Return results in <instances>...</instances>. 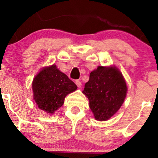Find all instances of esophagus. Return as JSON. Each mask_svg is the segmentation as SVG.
I'll use <instances>...</instances> for the list:
<instances>
[{"label": "esophagus", "instance_id": "obj_1", "mask_svg": "<svg viewBox=\"0 0 158 158\" xmlns=\"http://www.w3.org/2000/svg\"><path fill=\"white\" fill-rule=\"evenodd\" d=\"M76 85H77L78 88H81V82L79 80L76 81Z\"/></svg>", "mask_w": 158, "mask_h": 158}]
</instances>
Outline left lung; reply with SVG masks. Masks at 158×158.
<instances>
[{
    "label": "left lung",
    "instance_id": "1",
    "mask_svg": "<svg viewBox=\"0 0 158 158\" xmlns=\"http://www.w3.org/2000/svg\"><path fill=\"white\" fill-rule=\"evenodd\" d=\"M82 93L97 120L109 119L122 106L127 86L123 74L116 67L99 66L90 73Z\"/></svg>",
    "mask_w": 158,
    "mask_h": 158
}]
</instances>
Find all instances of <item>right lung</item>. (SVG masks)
Here are the masks:
<instances>
[{"label": "right lung", "instance_id": "add662e5", "mask_svg": "<svg viewBox=\"0 0 158 158\" xmlns=\"http://www.w3.org/2000/svg\"><path fill=\"white\" fill-rule=\"evenodd\" d=\"M33 99L41 110L53 114L64 104V98L77 86L56 65L45 67L32 81Z\"/></svg>", "mask_w": 158, "mask_h": 158}]
</instances>
